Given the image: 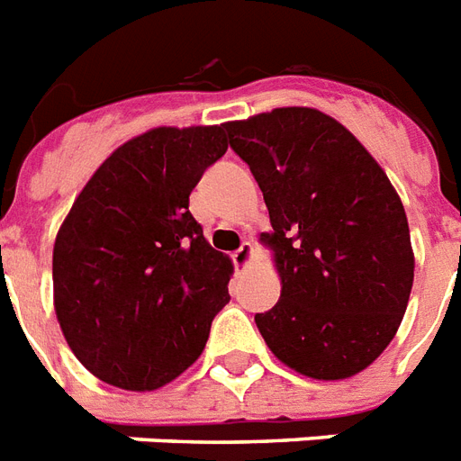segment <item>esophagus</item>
<instances>
[{"label":"esophagus","instance_id":"obj_1","mask_svg":"<svg viewBox=\"0 0 461 461\" xmlns=\"http://www.w3.org/2000/svg\"><path fill=\"white\" fill-rule=\"evenodd\" d=\"M251 254H254V246L249 244V241H244V244L239 246L237 251L231 254V261H234L237 268H246V266L251 263Z\"/></svg>","mask_w":461,"mask_h":461}]
</instances>
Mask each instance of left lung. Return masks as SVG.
<instances>
[{"label":"left lung","mask_w":461,"mask_h":461,"mask_svg":"<svg viewBox=\"0 0 461 461\" xmlns=\"http://www.w3.org/2000/svg\"><path fill=\"white\" fill-rule=\"evenodd\" d=\"M268 207L280 300L256 326L300 375L346 379L382 356L413 285L409 222L372 154L331 115L276 108L224 122Z\"/></svg>","instance_id":"1"}]
</instances>
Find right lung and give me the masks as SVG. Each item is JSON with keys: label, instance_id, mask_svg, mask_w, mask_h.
Returning a JSON list of instances; mask_svg holds the SVG:
<instances>
[{"label": "right lung", "instance_id": "1", "mask_svg": "<svg viewBox=\"0 0 461 461\" xmlns=\"http://www.w3.org/2000/svg\"><path fill=\"white\" fill-rule=\"evenodd\" d=\"M224 125L154 128L96 168L52 249L55 314L98 379L152 392L188 370L230 302L231 261L188 210Z\"/></svg>", "mask_w": 461, "mask_h": 461}]
</instances>
